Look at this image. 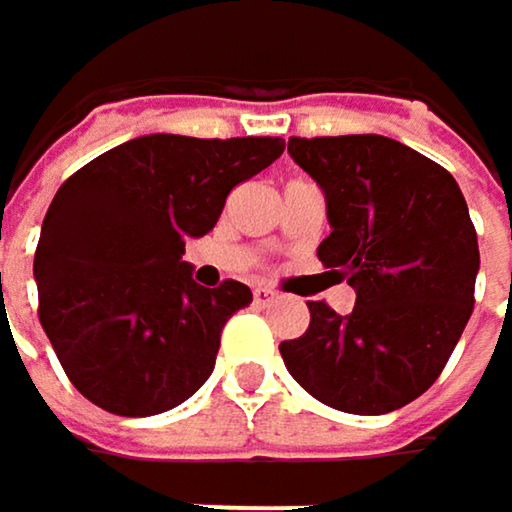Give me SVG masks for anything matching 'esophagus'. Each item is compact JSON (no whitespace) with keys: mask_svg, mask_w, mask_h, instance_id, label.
Segmentation results:
<instances>
[{"mask_svg":"<svg viewBox=\"0 0 512 512\" xmlns=\"http://www.w3.org/2000/svg\"><path fill=\"white\" fill-rule=\"evenodd\" d=\"M252 296H255V305H269V302H275V293L266 290V287H255Z\"/></svg>","mask_w":512,"mask_h":512,"instance_id":"34e87169","label":"esophagus"}]
</instances>
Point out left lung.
I'll list each match as a JSON object with an SVG mask.
<instances>
[{"instance_id":"8db88e82","label":"left lung","mask_w":512,"mask_h":512,"mask_svg":"<svg viewBox=\"0 0 512 512\" xmlns=\"http://www.w3.org/2000/svg\"><path fill=\"white\" fill-rule=\"evenodd\" d=\"M287 151L326 195L332 234L317 257L356 290V308L308 302L311 326L281 341V358L332 409L394 412L439 379L474 308L465 198L451 171L385 136H293Z\"/></svg>"}]
</instances>
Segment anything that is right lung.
I'll return each instance as SVG.
<instances>
[{"label": "right lung", "mask_w": 512, "mask_h": 512, "mask_svg": "<svg viewBox=\"0 0 512 512\" xmlns=\"http://www.w3.org/2000/svg\"><path fill=\"white\" fill-rule=\"evenodd\" d=\"M281 151L272 136L154 133L61 183L35 252L38 317L82 397L112 415L148 418L207 382L222 329L252 290L195 284L183 249L213 231L228 192Z\"/></svg>", "instance_id": "right-lung-1"}]
</instances>
